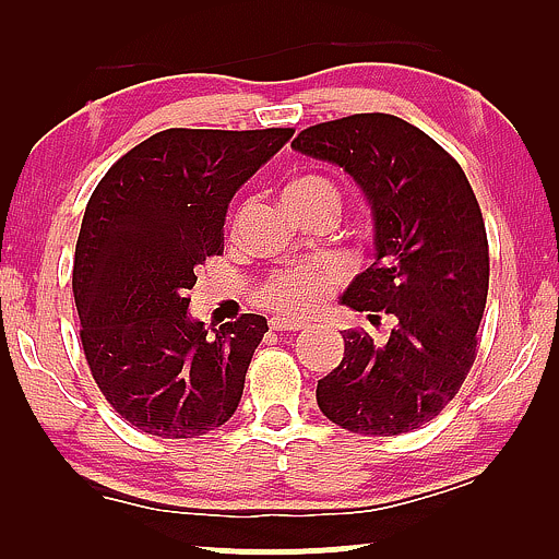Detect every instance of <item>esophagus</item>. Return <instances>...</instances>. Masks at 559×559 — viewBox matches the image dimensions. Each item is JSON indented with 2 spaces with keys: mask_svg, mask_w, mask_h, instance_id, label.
Masks as SVG:
<instances>
[{
  "mask_svg": "<svg viewBox=\"0 0 559 559\" xmlns=\"http://www.w3.org/2000/svg\"><path fill=\"white\" fill-rule=\"evenodd\" d=\"M271 329H273V332H278V334H288V332H301V329H306V324H304V321H296V319L273 317Z\"/></svg>",
  "mask_w": 559,
  "mask_h": 559,
  "instance_id": "34e87169",
  "label": "esophagus"
}]
</instances>
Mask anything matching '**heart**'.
I'll list each match as a JSON object with an SVG mask.
<instances>
[{"label": "heart", "instance_id": "heart-1", "mask_svg": "<svg viewBox=\"0 0 559 559\" xmlns=\"http://www.w3.org/2000/svg\"><path fill=\"white\" fill-rule=\"evenodd\" d=\"M319 200L334 202L340 207V194H336L334 185L326 182L324 177L294 179L283 190V204H286L288 212L301 207V204H311ZM332 286V273L309 269V265H296V269L276 273V276L265 283L261 294H258V301L281 313H298V317H304V313L317 311L326 301Z\"/></svg>", "mask_w": 559, "mask_h": 559}]
</instances>
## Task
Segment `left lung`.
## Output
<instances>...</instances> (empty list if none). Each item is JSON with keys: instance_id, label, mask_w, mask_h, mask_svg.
<instances>
[{"instance_id": "left-lung-1", "label": "left lung", "mask_w": 559, "mask_h": 559, "mask_svg": "<svg viewBox=\"0 0 559 559\" xmlns=\"http://www.w3.org/2000/svg\"><path fill=\"white\" fill-rule=\"evenodd\" d=\"M296 152L344 169L372 212L374 263L344 290L355 311L390 313L384 344L344 332L319 411L365 436H400L451 403L476 357L489 294V242L466 175L428 133L390 114L311 126Z\"/></svg>"}]
</instances>
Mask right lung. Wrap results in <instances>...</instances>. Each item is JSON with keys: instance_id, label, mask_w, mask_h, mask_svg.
<instances>
[{"instance_id": "obj_1", "label": "right lung", "mask_w": 559, "mask_h": 559, "mask_svg": "<svg viewBox=\"0 0 559 559\" xmlns=\"http://www.w3.org/2000/svg\"><path fill=\"white\" fill-rule=\"evenodd\" d=\"M294 129H167L121 156L85 207L73 294L93 380L126 423L159 438H198L238 411L269 321L219 329L190 313V288L223 253L235 192Z\"/></svg>"}]
</instances>
